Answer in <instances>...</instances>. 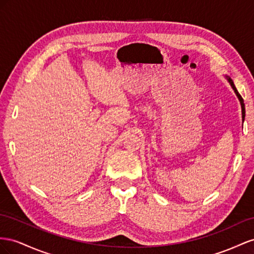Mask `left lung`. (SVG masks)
Returning a JSON list of instances; mask_svg holds the SVG:
<instances>
[{
	"mask_svg": "<svg viewBox=\"0 0 254 254\" xmlns=\"http://www.w3.org/2000/svg\"><path fill=\"white\" fill-rule=\"evenodd\" d=\"M224 77H226V78H227V81L229 82V84L231 85V87H232V88H233V90H234V92H235V95L237 96L238 100H240V102H241V106H242V117H243V121H244V120H245V115H246V111H245V103H244V100H243V98H242V96L240 95V93H238V91H237V89H236V87H235V85H234L233 81H232V78H231L230 76H228V75H224Z\"/></svg>",
	"mask_w": 254,
	"mask_h": 254,
	"instance_id": "left-lung-1",
	"label": "left lung"
}]
</instances>
